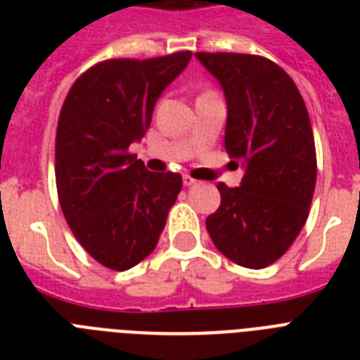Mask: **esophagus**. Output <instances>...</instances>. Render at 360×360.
<instances>
[{
  "mask_svg": "<svg viewBox=\"0 0 360 360\" xmlns=\"http://www.w3.org/2000/svg\"><path fill=\"white\" fill-rule=\"evenodd\" d=\"M183 183H185V186H192V185H196V179L194 177H191L188 174L183 175Z\"/></svg>",
  "mask_w": 360,
  "mask_h": 360,
  "instance_id": "obj_1",
  "label": "esophagus"
}]
</instances>
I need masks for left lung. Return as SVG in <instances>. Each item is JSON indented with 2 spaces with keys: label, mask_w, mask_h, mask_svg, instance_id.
I'll use <instances>...</instances> for the list:
<instances>
[{
  "label": "left lung",
  "mask_w": 360,
  "mask_h": 360,
  "mask_svg": "<svg viewBox=\"0 0 360 360\" xmlns=\"http://www.w3.org/2000/svg\"><path fill=\"white\" fill-rule=\"evenodd\" d=\"M228 103L226 151L245 166L240 186L219 183L220 205L205 220L214 246L248 269L274 263L307 222L316 188V143L295 82L262 56L196 52Z\"/></svg>",
  "instance_id": "left-lung-1"
}]
</instances>
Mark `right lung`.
Segmentation results:
<instances>
[{
	"label": "right lung",
	"instance_id": "add662e5",
	"mask_svg": "<svg viewBox=\"0 0 360 360\" xmlns=\"http://www.w3.org/2000/svg\"><path fill=\"white\" fill-rule=\"evenodd\" d=\"M192 52L106 59L76 78L59 112L56 186L63 217L84 250L112 271L146 259L177 200L179 174H153L129 151Z\"/></svg>",
	"mask_w": 360,
	"mask_h": 360
}]
</instances>
